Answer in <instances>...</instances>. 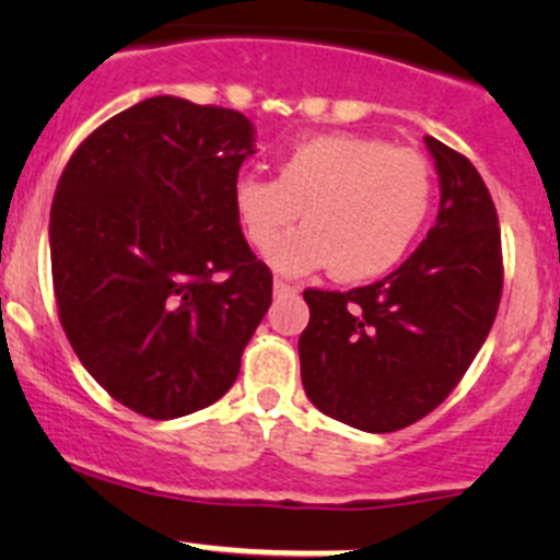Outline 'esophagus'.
<instances>
[{
  "label": "esophagus",
  "mask_w": 560,
  "mask_h": 560,
  "mask_svg": "<svg viewBox=\"0 0 560 560\" xmlns=\"http://www.w3.org/2000/svg\"><path fill=\"white\" fill-rule=\"evenodd\" d=\"M273 292H276V295H292V292H298V287L290 284V281H284V279H276L273 281Z\"/></svg>",
  "instance_id": "34e87169"
}]
</instances>
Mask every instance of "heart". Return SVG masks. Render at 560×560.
<instances>
[{
    "instance_id": "obj_1",
    "label": "heart",
    "mask_w": 560,
    "mask_h": 560,
    "mask_svg": "<svg viewBox=\"0 0 560 560\" xmlns=\"http://www.w3.org/2000/svg\"><path fill=\"white\" fill-rule=\"evenodd\" d=\"M433 191L422 154L338 132L295 145L281 156L276 178L241 175L233 211L248 244L259 252L275 246L268 262L281 273L332 265L341 281H365L406 257L431 217ZM301 207L307 224L285 236Z\"/></svg>"
}]
</instances>
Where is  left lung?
<instances>
[{"instance_id": "left-lung-1", "label": "left lung", "mask_w": 560, "mask_h": 560, "mask_svg": "<svg viewBox=\"0 0 560 560\" xmlns=\"http://www.w3.org/2000/svg\"><path fill=\"white\" fill-rule=\"evenodd\" d=\"M439 180L436 224L398 270L349 292L306 290L301 380L322 415L393 433L431 415L482 349L504 290L493 197L477 167L425 138Z\"/></svg>"}]
</instances>
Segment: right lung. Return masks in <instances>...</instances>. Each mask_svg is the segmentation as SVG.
I'll return each mask as SVG.
<instances>
[{
  "label": "right lung",
  "instance_id": "obj_1",
  "mask_svg": "<svg viewBox=\"0 0 560 560\" xmlns=\"http://www.w3.org/2000/svg\"><path fill=\"white\" fill-rule=\"evenodd\" d=\"M252 154L244 113L151 97L100 124L56 186L50 273L67 341L110 398L151 420L222 398L273 301L233 211Z\"/></svg>",
  "mask_w": 560,
  "mask_h": 560
}]
</instances>
